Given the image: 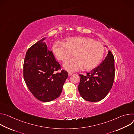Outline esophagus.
<instances>
[{
  "label": "esophagus",
  "mask_w": 134,
  "mask_h": 134,
  "mask_svg": "<svg viewBox=\"0 0 134 134\" xmlns=\"http://www.w3.org/2000/svg\"><path fill=\"white\" fill-rule=\"evenodd\" d=\"M68 74H69V76H71V75H72L73 73H72V72H68Z\"/></svg>",
  "instance_id": "1"
}]
</instances>
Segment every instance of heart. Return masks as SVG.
<instances>
[{
    "instance_id": "heart-1",
    "label": "heart",
    "mask_w": 134,
    "mask_h": 134,
    "mask_svg": "<svg viewBox=\"0 0 134 134\" xmlns=\"http://www.w3.org/2000/svg\"><path fill=\"white\" fill-rule=\"evenodd\" d=\"M53 52L59 61H66L75 53L76 57L69 59L64 64V68L69 71L82 69L95 68L103 58V44L94 39L83 37H71L65 42L57 41L53 46Z\"/></svg>"
}]
</instances>
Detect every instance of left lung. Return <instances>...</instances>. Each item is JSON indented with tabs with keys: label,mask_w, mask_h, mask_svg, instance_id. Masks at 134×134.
<instances>
[{
	"label": "left lung",
	"mask_w": 134,
	"mask_h": 134,
	"mask_svg": "<svg viewBox=\"0 0 134 134\" xmlns=\"http://www.w3.org/2000/svg\"><path fill=\"white\" fill-rule=\"evenodd\" d=\"M79 76L78 89L84 99L96 102L104 98L111 90L115 76L114 58L112 53L109 50L100 65L87 73V76Z\"/></svg>",
	"instance_id": "left-lung-1"
}]
</instances>
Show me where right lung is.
<instances>
[{
    "label": "right lung",
    "mask_w": 134,
    "mask_h": 134,
    "mask_svg": "<svg viewBox=\"0 0 134 134\" xmlns=\"http://www.w3.org/2000/svg\"><path fill=\"white\" fill-rule=\"evenodd\" d=\"M44 38L26 52L23 64V77L29 90L38 100L48 102L60 96L68 77L64 70L56 72L61 65L52 51L47 49Z\"/></svg>",
    "instance_id": "right-lung-1"
}]
</instances>
